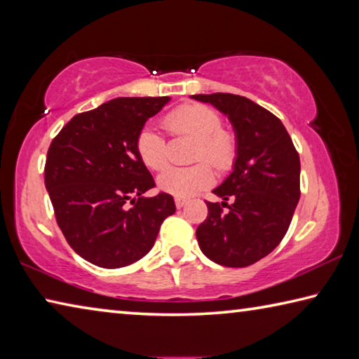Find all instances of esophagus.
Listing matches in <instances>:
<instances>
[{
    "label": "esophagus",
    "instance_id": "34e87169",
    "mask_svg": "<svg viewBox=\"0 0 359 359\" xmlns=\"http://www.w3.org/2000/svg\"><path fill=\"white\" fill-rule=\"evenodd\" d=\"M187 203H188V201H187V199H184V198H175V208H177V209L184 208V205H185Z\"/></svg>",
    "mask_w": 359,
    "mask_h": 359
}]
</instances>
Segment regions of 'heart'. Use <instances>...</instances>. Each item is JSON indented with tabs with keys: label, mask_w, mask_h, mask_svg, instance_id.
<instances>
[{
	"label": "heart",
	"mask_w": 359,
	"mask_h": 359,
	"mask_svg": "<svg viewBox=\"0 0 359 359\" xmlns=\"http://www.w3.org/2000/svg\"><path fill=\"white\" fill-rule=\"evenodd\" d=\"M163 125L172 136L196 139L190 168H169L158 177V188L175 198H188L215 180L212 168L228 171L236 160V137L223 128V120L214 109L203 104H182L169 112ZM136 154L144 166L161 171L168 165V144L160 133L144 126L136 137Z\"/></svg>",
	"instance_id": "heart-1"
}]
</instances>
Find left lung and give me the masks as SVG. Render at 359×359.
<instances>
[{"label": "left lung", "mask_w": 359, "mask_h": 359, "mask_svg": "<svg viewBox=\"0 0 359 359\" xmlns=\"http://www.w3.org/2000/svg\"><path fill=\"white\" fill-rule=\"evenodd\" d=\"M191 98L228 115L238 141L233 172L214 190L222 204L205 201L208 218L196 229L199 248L217 264L250 266L287 234L301 196L299 154L282 121L245 96ZM228 198L233 203L228 205Z\"/></svg>", "instance_id": "8db88e82"}]
</instances>
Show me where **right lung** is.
<instances>
[{"label":"right lung","instance_id":"right-lung-1","mask_svg":"<svg viewBox=\"0 0 359 359\" xmlns=\"http://www.w3.org/2000/svg\"><path fill=\"white\" fill-rule=\"evenodd\" d=\"M169 100H111L74 115L48 147L44 180L57 223L72 250L95 266L136 263L175 212L171 194L144 196L155 182L136 154L137 133Z\"/></svg>","mask_w":359,"mask_h":359}]
</instances>
